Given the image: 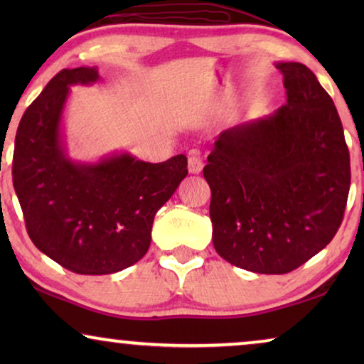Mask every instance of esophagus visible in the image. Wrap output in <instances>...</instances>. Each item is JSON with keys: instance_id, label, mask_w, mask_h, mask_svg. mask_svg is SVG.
I'll list each match as a JSON object with an SVG mask.
<instances>
[{"instance_id": "obj_1", "label": "esophagus", "mask_w": 364, "mask_h": 364, "mask_svg": "<svg viewBox=\"0 0 364 364\" xmlns=\"http://www.w3.org/2000/svg\"><path fill=\"white\" fill-rule=\"evenodd\" d=\"M203 168V162L200 156H198V152H191L188 154V172L191 173H200Z\"/></svg>"}]
</instances>
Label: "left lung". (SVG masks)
Returning <instances> with one entry per match:
<instances>
[{
  "label": "left lung",
  "mask_w": 364,
  "mask_h": 364,
  "mask_svg": "<svg viewBox=\"0 0 364 364\" xmlns=\"http://www.w3.org/2000/svg\"><path fill=\"white\" fill-rule=\"evenodd\" d=\"M275 66L285 106L220 132L203 167L217 253L265 275L295 270L333 240L351 182L330 94L305 64Z\"/></svg>",
  "instance_id": "left-lung-1"
}]
</instances>
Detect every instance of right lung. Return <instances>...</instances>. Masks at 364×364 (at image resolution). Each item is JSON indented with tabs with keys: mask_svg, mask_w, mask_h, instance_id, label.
I'll list each match as a JSON object with an SVG mask.
<instances>
[{
	"mask_svg": "<svg viewBox=\"0 0 364 364\" xmlns=\"http://www.w3.org/2000/svg\"><path fill=\"white\" fill-rule=\"evenodd\" d=\"M96 81V68L58 73L23 114L13 154V186L29 238L79 275H109L141 260L154 217L187 176L183 154L159 164L129 152L92 164L68 156L63 112L71 86Z\"/></svg>",
	"mask_w": 364,
	"mask_h": 364,
	"instance_id": "obj_1",
	"label": "right lung"
}]
</instances>
